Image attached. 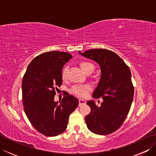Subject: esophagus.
Segmentation results:
<instances>
[{"label": "esophagus", "mask_w": 156, "mask_h": 156, "mask_svg": "<svg viewBox=\"0 0 156 156\" xmlns=\"http://www.w3.org/2000/svg\"><path fill=\"white\" fill-rule=\"evenodd\" d=\"M86 104V101H84V100H82V99H79V106H82V105H85Z\"/></svg>", "instance_id": "1"}]
</instances>
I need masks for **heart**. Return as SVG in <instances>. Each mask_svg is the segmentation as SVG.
Listing matches in <instances>:
<instances>
[{
  "label": "heart",
  "instance_id": "1",
  "mask_svg": "<svg viewBox=\"0 0 156 156\" xmlns=\"http://www.w3.org/2000/svg\"><path fill=\"white\" fill-rule=\"evenodd\" d=\"M80 66L83 69V71L87 73L88 71H94V66L92 64L91 62H89L87 61L81 62L80 63ZM67 72L68 69L66 67L64 68L62 71V78L63 80H65L66 78V76H67ZM90 88L88 86H83V85H76L73 87L71 89V92L72 94L77 96V97L84 98L87 97L88 94V92L90 91Z\"/></svg>",
  "mask_w": 156,
  "mask_h": 156
}]
</instances>
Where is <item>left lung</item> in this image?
<instances>
[{
    "label": "left lung",
    "instance_id": "left-lung-1",
    "mask_svg": "<svg viewBox=\"0 0 156 156\" xmlns=\"http://www.w3.org/2000/svg\"><path fill=\"white\" fill-rule=\"evenodd\" d=\"M79 53L100 65L101 77L92 97H102L101 107L94 101L87 102L90 112L86 116L88 129L98 135H108L123 123L130 110L134 87L129 66L115 52L106 49H93Z\"/></svg>",
    "mask_w": 156,
    "mask_h": 156
}]
</instances>
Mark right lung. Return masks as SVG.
Listing matches in <instances>:
<instances>
[{
    "label": "right lung",
    "instance_id": "add662e5",
    "mask_svg": "<svg viewBox=\"0 0 156 156\" xmlns=\"http://www.w3.org/2000/svg\"><path fill=\"white\" fill-rule=\"evenodd\" d=\"M70 54L53 51L37 55L29 64L22 80L23 104L26 115L36 130L48 137L62 134L69 116L78 105L77 98L64 95L55 102V90L62 84L63 66Z\"/></svg>",
    "mask_w": 156,
    "mask_h": 156
}]
</instances>
